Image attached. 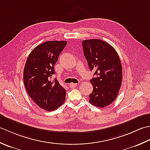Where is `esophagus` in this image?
Instances as JSON below:
<instances>
[{"label":"esophagus","mask_w":150,"mask_h":150,"mask_svg":"<svg viewBox=\"0 0 150 150\" xmlns=\"http://www.w3.org/2000/svg\"><path fill=\"white\" fill-rule=\"evenodd\" d=\"M77 83H71L70 84V87H71V88H74V87H76V86H77Z\"/></svg>","instance_id":"esophagus-1"}]
</instances>
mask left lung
Listing matches in <instances>:
<instances>
[{
  "instance_id": "obj_1",
  "label": "left lung",
  "mask_w": 150,
  "mask_h": 150,
  "mask_svg": "<svg viewBox=\"0 0 150 150\" xmlns=\"http://www.w3.org/2000/svg\"><path fill=\"white\" fill-rule=\"evenodd\" d=\"M83 54L91 71H95L90 80L93 91L89 102L94 106L105 108L117 97L122 80V64L117 51L101 39L82 41Z\"/></svg>"
}]
</instances>
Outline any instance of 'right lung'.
Listing matches in <instances>:
<instances>
[{
  "label": "right lung",
  "instance_id": "obj_1",
  "mask_svg": "<svg viewBox=\"0 0 150 150\" xmlns=\"http://www.w3.org/2000/svg\"><path fill=\"white\" fill-rule=\"evenodd\" d=\"M67 41H50L33 48L27 58L23 80L30 97L46 111L56 110L65 102L66 90L58 80L51 78L55 74L54 65Z\"/></svg>",
  "mask_w": 150,
  "mask_h": 150
}]
</instances>
